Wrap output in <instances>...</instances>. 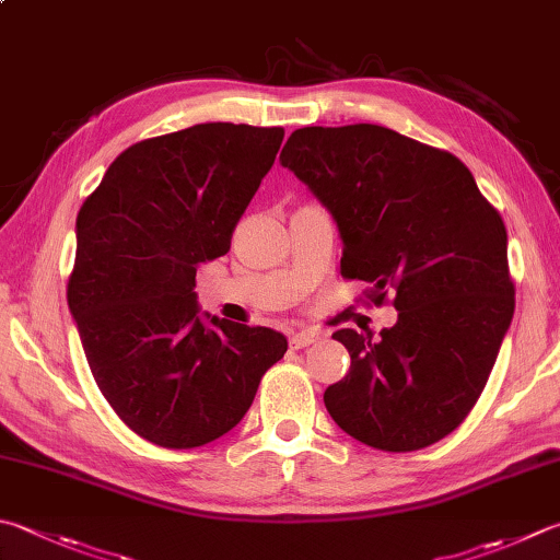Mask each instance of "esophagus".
I'll return each instance as SVG.
<instances>
[{
  "mask_svg": "<svg viewBox=\"0 0 560 560\" xmlns=\"http://www.w3.org/2000/svg\"><path fill=\"white\" fill-rule=\"evenodd\" d=\"M319 339H322L319 331H314V329H300V331H292L290 346H292V348H304V346H310V343L319 341Z\"/></svg>",
  "mask_w": 560,
  "mask_h": 560,
  "instance_id": "1",
  "label": "esophagus"
}]
</instances>
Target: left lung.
<instances>
[{
    "label": "left lung",
    "instance_id": "1",
    "mask_svg": "<svg viewBox=\"0 0 560 560\" xmlns=\"http://www.w3.org/2000/svg\"><path fill=\"white\" fill-rule=\"evenodd\" d=\"M339 229L341 276L395 292L380 341L334 334L351 371L324 405L348 436L419 451L448 436L488 383L514 314L508 229L456 155L375 124L304 126L280 153Z\"/></svg>",
    "mask_w": 560,
    "mask_h": 560
}]
</instances>
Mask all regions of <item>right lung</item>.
<instances>
[{
    "instance_id": "right-lung-1",
    "label": "right lung",
    "mask_w": 560,
    "mask_h": 560,
    "mask_svg": "<svg viewBox=\"0 0 560 560\" xmlns=\"http://www.w3.org/2000/svg\"><path fill=\"white\" fill-rule=\"evenodd\" d=\"M284 129L209 121L133 143L78 212L68 307L102 395L151 444L234 429L288 351L266 326L199 310L195 276L224 256Z\"/></svg>"
}]
</instances>
